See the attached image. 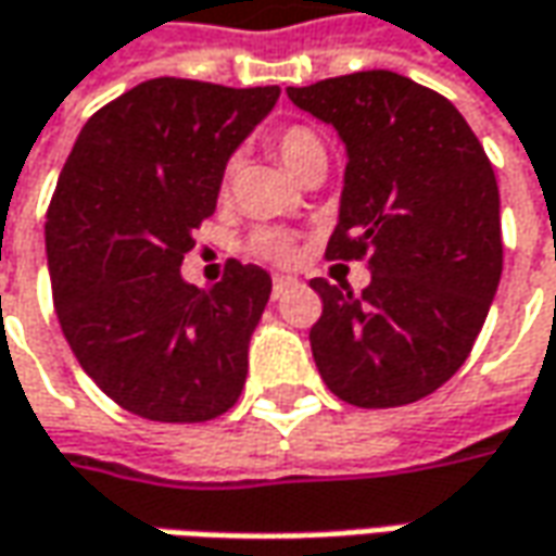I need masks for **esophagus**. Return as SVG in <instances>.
I'll return each instance as SVG.
<instances>
[{"label":"esophagus","instance_id":"obj_1","mask_svg":"<svg viewBox=\"0 0 556 556\" xmlns=\"http://www.w3.org/2000/svg\"><path fill=\"white\" fill-rule=\"evenodd\" d=\"M292 286H295V279L277 274V277H274V298H282L289 289H292Z\"/></svg>","mask_w":556,"mask_h":556}]
</instances>
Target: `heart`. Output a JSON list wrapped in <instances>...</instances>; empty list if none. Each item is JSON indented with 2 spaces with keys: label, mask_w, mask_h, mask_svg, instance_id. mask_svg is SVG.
Returning a JSON list of instances; mask_svg holds the SVG:
<instances>
[{
  "label": "heart",
  "mask_w": 556,
  "mask_h": 556,
  "mask_svg": "<svg viewBox=\"0 0 556 556\" xmlns=\"http://www.w3.org/2000/svg\"><path fill=\"white\" fill-rule=\"evenodd\" d=\"M270 147H274V153L279 156V163L286 165L292 175H298V172L311 163V160H316V156H326L323 141L316 138L311 128H304V125H289V128L274 131V135H270ZM224 178H230V168H227ZM252 249H255V255H261V258L279 261L289 255L292 240H289L286 233H279V230H261L258 237L252 240Z\"/></svg>",
  "instance_id": "heart-1"
}]
</instances>
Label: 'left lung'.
Returning a JSON list of instances; mask_svg holds the SVG:
<instances>
[{"label": "left lung", "instance_id": "left-lung-1", "mask_svg": "<svg viewBox=\"0 0 556 556\" xmlns=\"http://www.w3.org/2000/svg\"><path fill=\"white\" fill-rule=\"evenodd\" d=\"M348 150L326 255L369 258L354 295L311 279L314 363L351 406H406L468 359L502 279L498 184L465 116L431 88L366 70L286 88Z\"/></svg>", "mask_w": 556, "mask_h": 556}]
</instances>
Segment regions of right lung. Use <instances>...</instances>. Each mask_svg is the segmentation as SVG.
Returning a JSON list of instances; mask_svg holds the SVG:
<instances>
[{"mask_svg":"<svg viewBox=\"0 0 556 556\" xmlns=\"http://www.w3.org/2000/svg\"><path fill=\"white\" fill-rule=\"evenodd\" d=\"M277 98L279 86L147 79L70 150L46 220L54 311L88 378L141 418L193 425L240 400L270 274L230 261L197 289L181 261L227 160Z\"/></svg>","mask_w":556,"mask_h":556,"instance_id":"right-lung-1","label":"right lung"}]
</instances>
